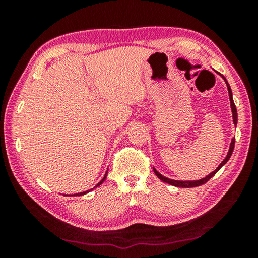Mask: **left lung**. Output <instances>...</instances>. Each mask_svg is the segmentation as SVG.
<instances>
[{
	"instance_id": "left-lung-1",
	"label": "left lung",
	"mask_w": 258,
	"mask_h": 258,
	"mask_svg": "<svg viewBox=\"0 0 258 258\" xmlns=\"http://www.w3.org/2000/svg\"><path fill=\"white\" fill-rule=\"evenodd\" d=\"M221 76L223 77V80H224V81H225V83H226V86H228L229 97H230V103H231V110H232L233 124H234V125H237V123H238V113H237V108H235V106H234V102H233L232 91H231V87H230V85H229L228 81L225 80V77H224L223 75H221ZM233 149H234V139L231 140V143H230V148H229V152H228V155H226V157L224 158V160L222 161V163H221L220 165H218V167L215 169V171L212 172L211 174H208V175H207L206 177L200 178V180H197V181H176V180H172V178H168V177H165V176H163L159 172H157V171H156V168H154V172H155L156 175L158 176V178H160L161 181H163V182H166V183H168V184L174 185V186H177V187H195V186H199V185H202V184H205V183H206L207 181L211 180V178H212L214 175H215V174H216L218 171H220L222 166H223V165H225L226 163H228V160L230 159L231 155H232Z\"/></svg>"
}]
</instances>
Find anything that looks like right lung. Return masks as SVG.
I'll return each instance as SVG.
<instances>
[{
    "label": "right lung",
    "mask_w": 258,
    "mask_h": 258,
    "mask_svg": "<svg viewBox=\"0 0 258 258\" xmlns=\"http://www.w3.org/2000/svg\"><path fill=\"white\" fill-rule=\"evenodd\" d=\"M107 174H108V171L106 172V174H104V176H103V178H102V180H101V181H100V182L98 183V184H97V185H95V186L93 187V189H95V187H98L99 185H101V184H102V183L104 182V180H106V177H107ZM93 189H90V190H87V191H84V192H80V194H75V195H71V196H83V195H85V194H87V192L92 191Z\"/></svg>",
    "instance_id": "add662e5"
}]
</instances>
